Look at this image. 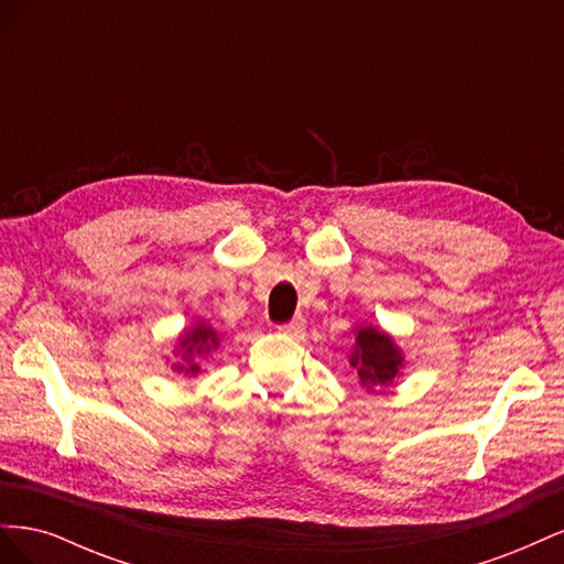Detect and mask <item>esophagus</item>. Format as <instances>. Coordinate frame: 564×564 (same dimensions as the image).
Instances as JSON below:
<instances>
[{"mask_svg":"<svg viewBox=\"0 0 564 564\" xmlns=\"http://www.w3.org/2000/svg\"><path fill=\"white\" fill-rule=\"evenodd\" d=\"M303 329H305L303 317H296V319H292V322L278 324V332H280V334H289V336H296V334H301Z\"/></svg>","mask_w":564,"mask_h":564,"instance_id":"obj_1","label":"esophagus"}]
</instances>
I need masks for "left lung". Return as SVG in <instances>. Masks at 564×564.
<instances>
[{"label": "left lung", "instance_id": "1", "mask_svg": "<svg viewBox=\"0 0 564 564\" xmlns=\"http://www.w3.org/2000/svg\"><path fill=\"white\" fill-rule=\"evenodd\" d=\"M355 355L350 365L357 367V377L367 386H388L392 379L398 377V367L402 362V357L398 348L392 346L390 336L365 327L357 332L355 338Z\"/></svg>", "mask_w": 564, "mask_h": 564}]
</instances>
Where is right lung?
I'll return each instance as SVG.
<instances>
[{"label":"right lung","instance_id":"obj_1","mask_svg":"<svg viewBox=\"0 0 564 564\" xmlns=\"http://www.w3.org/2000/svg\"><path fill=\"white\" fill-rule=\"evenodd\" d=\"M212 346H218L216 332L209 329V327H204V324H199V327H195V329L191 332V336H183V340H181V348L185 350L183 357H187V360H191L193 352H197V355H199V352H209ZM178 369H185V373H187V371L195 373L199 367H197V365H191V367H178Z\"/></svg>","mask_w":564,"mask_h":564}]
</instances>
